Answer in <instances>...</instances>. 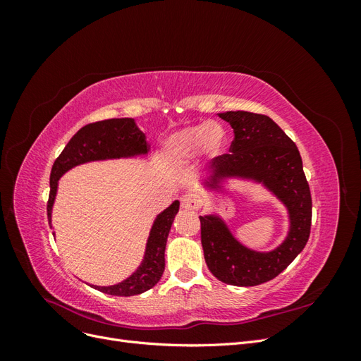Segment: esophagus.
I'll return each instance as SVG.
<instances>
[{"label": "esophagus", "mask_w": 361, "mask_h": 361, "mask_svg": "<svg viewBox=\"0 0 361 361\" xmlns=\"http://www.w3.org/2000/svg\"><path fill=\"white\" fill-rule=\"evenodd\" d=\"M180 204L185 209H199L202 206V199L197 192H185L180 197Z\"/></svg>", "instance_id": "34e87169"}]
</instances>
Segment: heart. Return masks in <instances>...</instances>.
<instances>
[{"mask_svg":"<svg viewBox=\"0 0 361 361\" xmlns=\"http://www.w3.org/2000/svg\"><path fill=\"white\" fill-rule=\"evenodd\" d=\"M227 145V134L221 125L202 122L173 133L164 141V154L171 161H185L199 152L211 157L221 155Z\"/></svg>","mask_w":361,"mask_h":361,"instance_id":"obj_1","label":"heart"}]
</instances>
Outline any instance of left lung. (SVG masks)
Segmentation results:
<instances>
[{
	"instance_id": "obj_1",
	"label": "left lung",
	"mask_w": 361,
	"mask_h": 361,
	"mask_svg": "<svg viewBox=\"0 0 361 361\" xmlns=\"http://www.w3.org/2000/svg\"><path fill=\"white\" fill-rule=\"evenodd\" d=\"M235 138L228 154L214 159L220 176H244L264 182L288 206L290 232L271 253H256L239 244L215 216H199L206 265L223 283L256 286L276 279L305 247L312 227V195L302 161L293 141L264 114L226 111Z\"/></svg>"
}]
</instances>
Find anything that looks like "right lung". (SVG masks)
<instances>
[{
	"label": "right lung",
	"instance_id": "obj_1",
	"mask_svg": "<svg viewBox=\"0 0 361 361\" xmlns=\"http://www.w3.org/2000/svg\"><path fill=\"white\" fill-rule=\"evenodd\" d=\"M149 145L146 135L135 126L134 118H108L102 122H94L82 126L76 133L66 147L63 149L60 157L56 159L51 170L49 178V199L47 204L48 220L51 221V209L56 199L57 182L63 173L82 162L133 157L146 154ZM179 211V202H174L166 211L158 215L150 231L147 241L146 256L143 264L125 281L114 286H94L104 293L116 295V297H130V295L143 293L154 288L159 281L164 267H166V244L174 215Z\"/></svg>",
	"mask_w": 361,
	"mask_h": 361
}]
</instances>
